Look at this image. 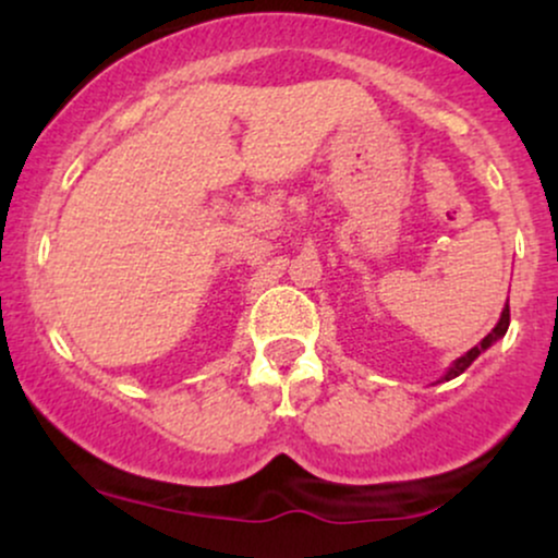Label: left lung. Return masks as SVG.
Listing matches in <instances>:
<instances>
[{"label": "left lung", "mask_w": 558, "mask_h": 558, "mask_svg": "<svg viewBox=\"0 0 558 558\" xmlns=\"http://www.w3.org/2000/svg\"><path fill=\"white\" fill-rule=\"evenodd\" d=\"M506 330H509V301H506V306H504V312H501V319H498V323H496V328H493V330L488 332V336H485L483 341H480V343L475 345V349H470V351H466L464 356H459V360L453 362L451 367H448V373L444 375V380H451V377H459V375H462L464 369L470 367V364L475 362L477 356L483 354L485 349H490V345L496 343L498 338H504V336H506Z\"/></svg>", "instance_id": "obj_1"}]
</instances>
